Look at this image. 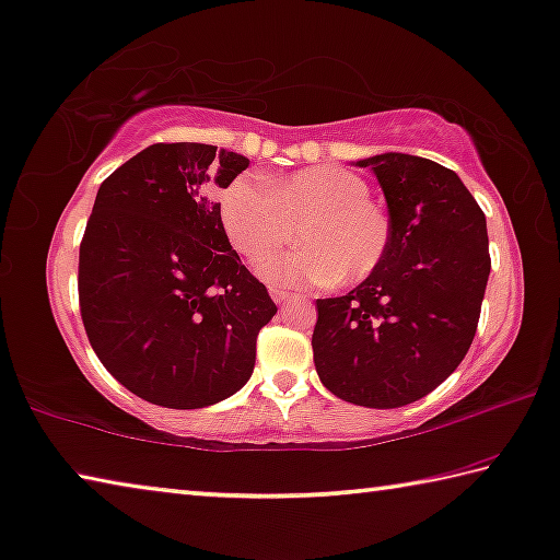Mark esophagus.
Returning <instances> with one entry per match:
<instances>
[{
	"mask_svg": "<svg viewBox=\"0 0 560 560\" xmlns=\"http://www.w3.org/2000/svg\"><path fill=\"white\" fill-rule=\"evenodd\" d=\"M291 296H294V294H289V291L271 287V299H273V302H277L279 306H281V304H287V302H291Z\"/></svg>",
	"mask_w": 560,
	"mask_h": 560,
	"instance_id": "esophagus-1",
	"label": "esophagus"
}]
</instances>
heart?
Segmentation results:
<instances>
[{"label": "heart", "instance_id": "1", "mask_svg": "<svg viewBox=\"0 0 560 560\" xmlns=\"http://www.w3.org/2000/svg\"><path fill=\"white\" fill-rule=\"evenodd\" d=\"M370 190L364 175L341 165H314L264 183L241 175L221 194V223L248 261L277 252L296 231L302 246L258 264V277L271 287L362 283L392 244L387 208Z\"/></svg>", "mask_w": 560, "mask_h": 560}]
</instances>
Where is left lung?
<instances>
[{
  "mask_svg": "<svg viewBox=\"0 0 560 560\" xmlns=\"http://www.w3.org/2000/svg\"><path fill=\"white\" fill-rule=\"evenodd\" d=\"M387 200L385 261L347 296L316 299L322 385L352 405H410L463 362L490 277L488 226L455 171L407 153L357 161Z\"/></svg>",
  "mask_w": 560,
  "mask_h": 560,
  "instance_id": "8db88e82",
  "label": "left lung"
}]
</instances>
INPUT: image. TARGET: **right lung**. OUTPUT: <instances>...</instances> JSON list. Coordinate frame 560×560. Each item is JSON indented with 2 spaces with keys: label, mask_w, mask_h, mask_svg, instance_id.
<instances>
[{
  "label": "right lung",
  "mask_w": 560,
  "mask_h": 560,
  "mask_svg": "<svg viewBox=\"0 0 560 560\" xmlns=\"http://www.w3.org/2000/svg\"><path fill=\"white\" fill-rule=\"evenodd\" d=\"M246 168L215 145L155 143L97 190L80 244L82 324L105 370L145 402L198 410L252 377L277 304L208 198V183L229 188Z\"/></svg>",
  "instance_id": "obj_1"
}]
</instances>
